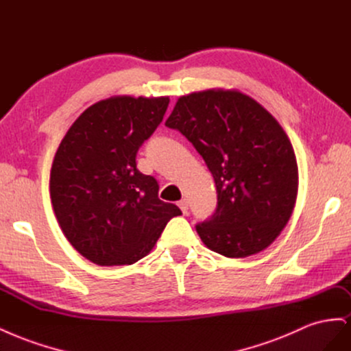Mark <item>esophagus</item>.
<instances>
[{
  "mask_svg": "<svg viewBox=\"0 0 351 351\" xmlns=\"http://www.w3.org/2000/svg\"><path fill=\"white\" fill-rule=\"evenodd\" d=\"M178 207H179L180 210H182L184 214H186V213H188V201H186L185 198H182V199H180V201L178 202Z\"/></svg>",
  "mask_w": 351,
  "mask_h": 351,
  "instance_id": "esophagus-1",
  "label": "esophagus"
}]
</instances>
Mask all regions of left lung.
<instances>
[{
	"instance_id": "1",
	"label": "left lung",
	"mask_w": 351,
	"mask_h": 351,
	"mask_svg": "<svg viewBox=\"0 0 351 351\" xmlns=\"http://www.w3.org/2000/svg\"><path fill=\"white\" fill-rule=\"evenodd\" d=\"M165 125L185 135L216 182V211L195 226L201 241L229 258L273 243L291 216L299 180L280 123L250 96L206 90L179 97Z\"/></svg>"
}]
</instances>
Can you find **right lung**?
I'll use <instances>...</instances> for the list:
<instances>
[{
    "label": "right lung",
    "instance_id": "right-lung-1",
    "mask_svg": "<svg viewBox=\"0 0 351 351\" xmlns=\"http://www.w3.org/2000/svg\"><path fill=\"white\" fill-rule=\"evenodd\" d=\"M169 97L117 96L87 108L65 134L51 169V199L69 242L97 265H131L180 216L137 169L138 149L160 125Z\"/></svg>",
    "mask_w": 351,
    "mask_h": 351
}]
</instances>
